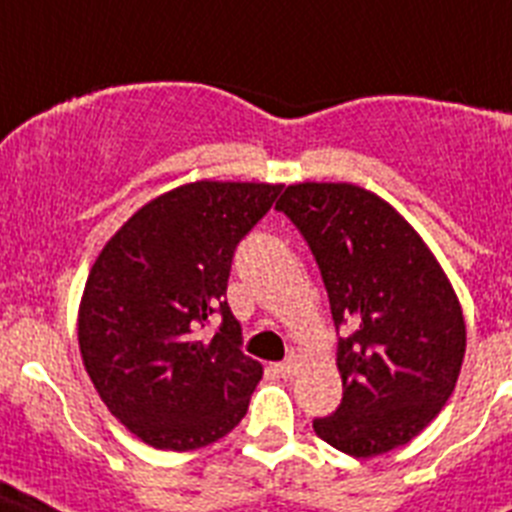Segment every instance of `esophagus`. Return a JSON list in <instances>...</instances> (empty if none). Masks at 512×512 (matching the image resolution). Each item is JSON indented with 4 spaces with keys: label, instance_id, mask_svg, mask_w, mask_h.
I'll return each mask as SVG.
<instances>
[{
    "label": "esophagus",
    "instance_id": "esophagus-1",
    "mask_svg": "<svg viewBox=\"0 0 512 512\" xmlns=\"http://www.w3.org/2000/svg\"><path fill=\"white\" fill-rule=\"evenodd\" d=\"M297 369H300V361H297V356H287L282 364H277V374H279V377H284V379L295 377Z\"/></svg>",
    "mask_w": 512,
    "mask_h": 512
}]
</instances>
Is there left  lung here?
<instances>
[{
    "mask_svg": "<svg viewBox=\"0 0 512 512\" xmlns=\"http://www.w3.org/2000/svg\"><path fill=\"white\" fill-rule=\"evenodd\" d=\"M277 210L305 235L338 328L341 405L312 428L356 459L413 441L456 387L467 351L459 297L418 230L348 182L284 189Z\"/></svg>",
    "mask_w": 512,
    "mask_h": 512,
    "instance_id": "1",
    "label": "left lung"
}]
</instances>
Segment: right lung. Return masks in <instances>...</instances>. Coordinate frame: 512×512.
Returning <instances> with one entry per match:
<instances>
[{
  "mask_svg": "<svg viewBox=\"0 0 512 512\" xmlns=\"http://www.w3.org/2000/svg\"><path fill=\"white\" fill-rule=\"evenodd\" d=\"M279 189L182 184L140 207L89 271L81 361L110 413L153 449H202L246 415L264 369L241 351V323L223 295L235 246ZM212 311L221 328L200 339Z\"/></svg>",
  "mask_w": 512,
  "mask_h": 512,
  "instance_id": "add662e5",
  "label": "right lung"
}]
</instances>
